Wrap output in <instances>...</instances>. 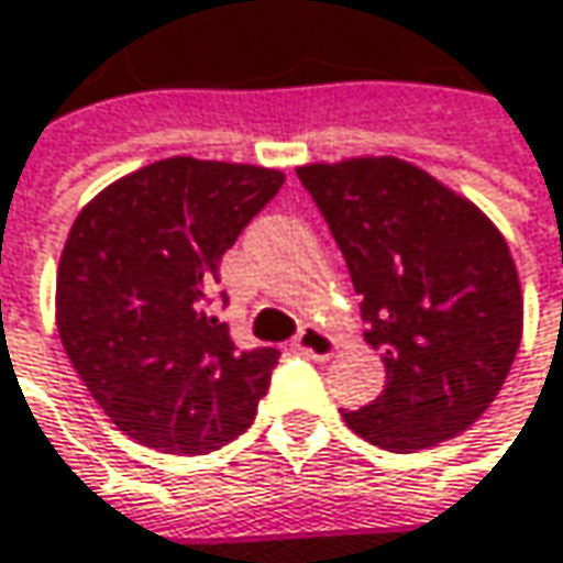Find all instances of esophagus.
Instances as JSON below:
<instances>
[{"mask_svg":"<svg viewBox=\"0 0 563 563\" xmlns=\"http://www.w3.org/2000/svg\"><path fill=\"white\" fill-rule=\"evenodd\" d=\"M292 350L302 353V356H312V360H328L338 350V341L328 331H321V328H302L292 338Z\"/></svg>","mask_w":563,"mask_h":563,"instance_id":"esophagus-1","label":"esophagus"}]
</instances>
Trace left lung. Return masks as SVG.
<instances>
[{"label": "left lung", "mask_w": 563, "mask_h": 563, "mask_svg": "<svg viewBox=\"0 0 563 563\" xmlns=\"http://www.w3.org/2000/svg\"><path fill=\"white\" fill-rule=\"evenodd\" d=\"M344 254L385 388L344 411L353 433L417 452L468 430L507 379L522 296L487 216L398 158L296 172Z\"/></svg>", "instance_id": "1"}]
</instances>
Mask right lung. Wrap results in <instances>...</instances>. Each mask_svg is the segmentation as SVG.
Instances as JSON below:
<instances>
[{"instance_id":"add662e5","label":"right lung","mask_w":563,"mask_h":563,"mask_svg":"<svg viewBox=\"0 0 563 563\" xmlns=\"http://www.w3.org/2000/svg\"><path fill=\"white\" fill-rule=\"evenodd\" d=\"M283 187L280 172L165 158L101 190L66 239L56 328L85 388L143 446L203 455L254 423L280 350L219 321V261Z\"/></svg>"}]
</instances>
